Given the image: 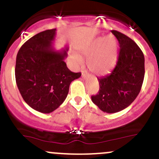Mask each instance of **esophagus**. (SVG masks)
Returning a JSON list of instances; mask_svg holds the SVG:
<instances>
[{
	"mask_svg": "<svg viewBox=\"0 0 159 159\" xmlns=\"http://www.w3.org/2000/svg\"><path fill=\"white\" fill-rule=\"evenodd\" d=\"M87 71H84H84L81 72V76H82V78H85L86 77H87Z\"/></svg>",
	"mask_w": 159,
	"mask_h": 159,
	"instance_id": "esophagus-1",
	"label": "esophagus"
}]
</instances>
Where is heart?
I'll use <instances>...</instances> for the list:
<instances>
[{
    "label": "heart",
    "mask_w": 159,
    "mask_h": 159,
    "mask_svg": "<svg viewBox=\"0 0 159 159\" xmlns=\"http://www.w3.org/2000/svg\"><path fill=\"white\" fill-rule=\"evenodd\" d=\"M118 42L113 35L98 38L81 51L83 57L88 58L87 66L91 72L99 75L107 74L113 68L117 59ZM74 64L80 65L82 59L78 55H70Z\"/></svg>",
    "instance_id": "1"
}]
</instances>
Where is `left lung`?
Wrapping results in <instances>:
<instances>
[{
  "label": "left lung",
  "instance_id": "left-lung-1",
  "mask_svg": "<svg viewBox=\"0 0 159 159\" xmlns=\"http://www.w3.org/2000/svg\"><path fill=\"white\" fill-rule=\"evenodd\" d=\"M119 43L117 62L110 74L97 78L98 94L92 101L107 113H115L129 107L140 93L144 78V56L133 41L121 32L112 30Z\"/></svg>",
  "mask_w": 159,
  "mask_h": 159
}]
</instances>
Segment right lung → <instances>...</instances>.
Listing matches in <instances>:
<instances>
[{
    "mask_svg": "<svg viewBox=\"0 0 159 159\" xmlns=\"http://www.w3.org/2000/svg\"><path fill=\"white\" fill-rule=\"evenodd\" d=\"M56 29L41 32L28 40L16 57L15 80L22 98L30 107L50 113L62 104L72 81L81 72L66 66L68 47L55 50Z\"/></svg>",
    "mask_w": 159,
    "mask_h": 159,
    "instance_id": "right-lung-1",
    "label": "right lung"
}]
</instances>
